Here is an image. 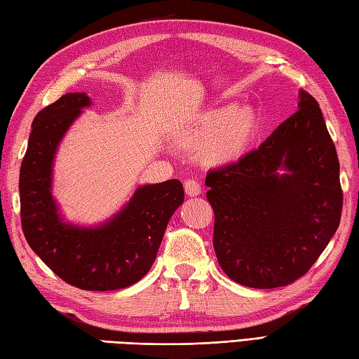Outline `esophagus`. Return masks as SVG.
Returning <instances> with one entry per match:
<instances>
[{
    "instance_id": "esophagus-1",
    "label": "esophagus",
    "mask_w": 359,
    "mask_h": 359,
    "mask_svg": "<svg viewBox=\"0 0 359 359\" xmlns=\"http://www.w3.org/2000/svg\"><path fill=\"white\" fill-rule=\"evenodd\" d=\"M184 188H185V193H187L189 197L199 196V194L202 193L201 184H199V182H197L196 179H187L185 184H184Z\"/></svg>"
}]
</instances>
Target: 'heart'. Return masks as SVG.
Wrapping results in <instances>:
<instances>
[{
    "mask_svg": "<svg viewBox=\"0 0 359 359\" xmlns=\"http://www.w3.org/2000/svg\"><path fill=\"white\" fill-rule=\"evenodd\" d=\"M257 128L256 112L242 106H220L203 114L188 140L202 144L201 157L208 165H226L239 160L248 149Z\"/></svg>",
    "mask_w": 359,
    "mask_h": 359,
    "instance_id": "1",
    "label": "heart"
}]
</instances>
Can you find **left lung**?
Masks as SVG:
<instances>
[{"label": "left lung", "instance_id": "1", "mask_svg": "<svg viewBox=\"0 0 359 359\" xmlns=\"http://www.w3.org/2000/svg\"><path fill=\"white\" fill-rule=\"evenodd\" d=\"M299 109L261 147L210 170L212 245L230 279L276 288L304 276L337 233L342 189L337 148L315 97L299 90ZM284 167L289 172L279 175Z\"/></svg>", "mask_w": 359, "mask_h": 359}]
</instances>
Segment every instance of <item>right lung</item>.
<instances>
[{"label": "right lung", "mask_w": 359, "mask_h": 359, "mask_svg": "<svg viewBox=\"0 0 359 359\" xmlns=\"http://www.w3.org/2000/svg\"><path fill=\"white\" fill-rule=\"evenodd\" d=\"M90 104L86 94H65L36 114L20 170V216L25 238L49 269L81 290L126 288L156 261L184 187L171 179L137 189L111 222L98 228L66 225L50 196L52 160L66 129Z\"/></svg>", "instance_id": "right-lung-1"}]
</instances>
